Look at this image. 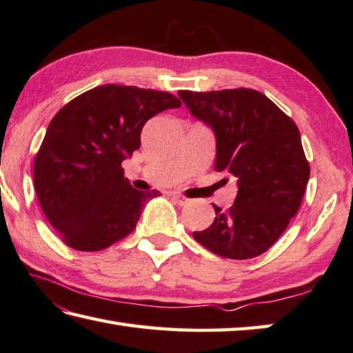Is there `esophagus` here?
<instances>
[{
	"instance_id": "34e87169",
	"label": "esophagus",
	"mask_w": 353,
	"mask_h": 353,
	"mask_svg": "<svg viewBox=\"0 0 353 353\" xmlns=\"http://www.w3.org/2000/svg\"><path fill=\"white\" fill-rule=\"evenodd\" d=\"M171 199H172V201H174L177 205H185V203L188 202L187 197H183V196L177 194V193H172V194H171Z\"/></svg>"
}]
</instances>
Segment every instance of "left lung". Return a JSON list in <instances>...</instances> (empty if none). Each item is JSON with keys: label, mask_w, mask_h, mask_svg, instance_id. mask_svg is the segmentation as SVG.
<instances>
[{"label": "left lung", "mask_w": 353, "mask_h": 353, "mask_svg": "<svg viewBox=\"0 0 353 353\" xmlns=\"http://www.w3.org/2000/svg\"><path fill=\"white\" fill-rule=\"evenodd\" d=\"M179 97L214 131V170L238 179L233 207L214 205V222L194 239L222 258L262 254L298 213L309 182L298 126L254 89L179 91Z\"/></svg>", "instance_id": "8db88e82"}]
</instances>
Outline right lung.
Instances as JSON below:
<instances>
[{"instance_id":"add662e5","label":"right lung","mask_w":353,"mask_h":353,"mask_svg":"<svg viewBox=\"0 0 353 353\" xmlns=\"http://www.w3.org/2000/svg\"><path fill=\"white\" fill-rule=\"evenodd\" d=\"M181 105L170 92L103 85L55 114L35 156L34 185L66 245L99 252L134 232L145 203L160 193L132 188L121 162L140 148L146 121Z\"/></svg>"}]
</instances>
